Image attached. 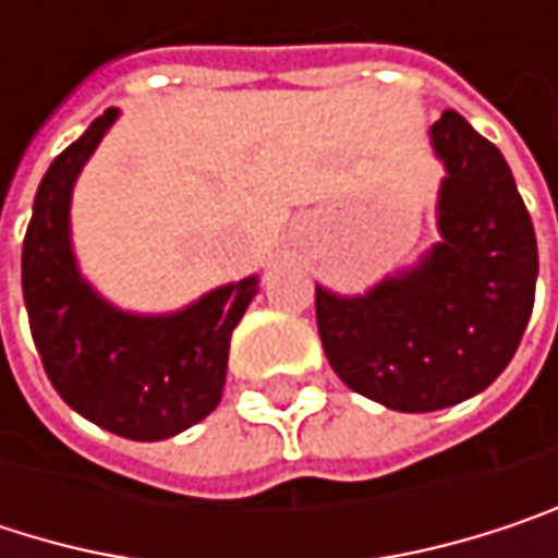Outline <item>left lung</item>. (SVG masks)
I'll return each instance as SVG.
<instances>
[{
	"instance_id": "8db88e82",
	"label": "left lung",
	"mask_w": 558,
	"mask_h": 558,
	"mask_svg": "<svg viewBox=\"0 0 558 558\" xmlns=\"http://www.w3.org/2000/svg\"><path fill=\"white\" fill-rule=\"evenodd\" d=\"M446 165L439 242L359 296L316 283V326L332 372L368 400L429 413L488 388L533 313L536 232L504 155L459 112L429 129Z\"/></svg>"
}]
</instances>
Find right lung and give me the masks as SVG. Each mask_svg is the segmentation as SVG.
Segmentation results:
<instances>
[{"label":"right lung","mask_w":558,"mask_h":558,"mask_svg":"<svg viewBox=\"0 0 558 558\" xmlns=\"http://www.w3.org/2000/svg\"><path fill=\"white\" fill-rule=\"evenodd\" d=\"M116 119L119 109H106L45 173L22 245V293L41 365L63 403L116 436L158 442L216 410L229 339L258 278L216 287L161 316L125 313L89 287L70 245V193Z\"/></svg>","instance_id":"add662e5"}]
</instances>
